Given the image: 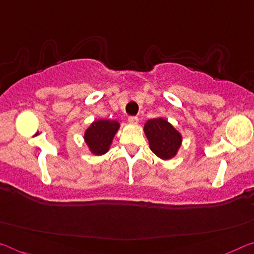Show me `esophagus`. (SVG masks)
<instances>
[{
    "label": "esophagus",
    "mask_w": 254,
    "mask_h": 254,
    "mask_svg": "<svg viewBox=\"0 0 254 254\" xmlns=\"http://www.w3.org/2000/svg\"><path fill=\"white\" fill-rule=\"evenodd\" d=\"M127 121H128V123H131V124H136L138 123V118H136V116H128Z\"/></svg>",
    "instance_id": "1"
}]
</instances>
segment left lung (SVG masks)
I'll return each instance as SVG.
<instances>
[{"label": "left lung", "mask_w": 254, "mask_h": 254, "mask_svg": "<svg viewBox=\"0 0 254 254\" xmlns=\"http://www.w3.org/2000/svg\"><path fill=\"white\" fill-rule=\"evenodd\" d=\"M149 146L151 151L162 159H171L178 152L182 136L166 120L152 119L144 124Z\"/></svg>", "instance_id": "obj_1"}]
</instances>
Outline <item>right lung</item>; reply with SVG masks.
Listing matches in <instances>:
<instances>
[{"instance_id":"obj_1","label":"right lung","mask_w":254,"mask_h":254,"mask_svg":"<svg viewBox=\"0 0 254 254\" xmlns=\"http://www.w3.org/2000/svg\"><path fill=\"white\" fill-rule=\"evenodd\" d=\"M119 127L120 124L116 121H96L84 133V141L95 155L105 154Z\"/></svg>"}]
</instances>
